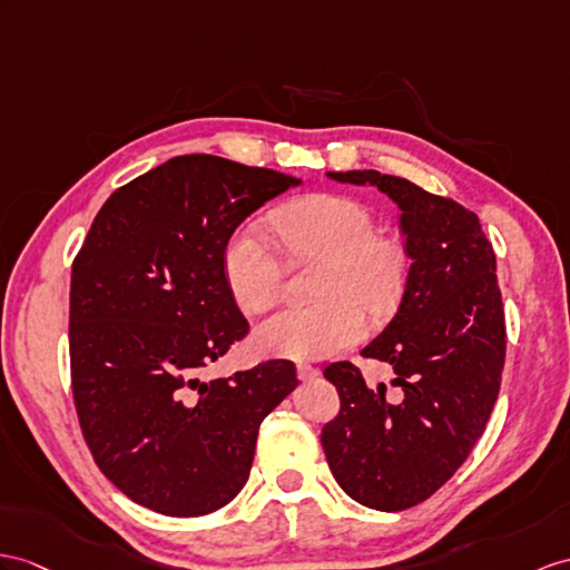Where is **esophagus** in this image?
Wrapping results in <instances>:
<instances>
[{"label":"esophagus","instance_id":"esophagus-1","mask_svg":"<svg viewBox=\"0 0 570 570\" xmlns=\"http://www.w3.org/2000/svg\"><path fill=\"white\" fill-rule=\"evenodd\" d=\"M316 374H318V370H316L314 365H309V363H299V365H297V377H299L302 382L314 380Z\"/></svg>","mask_w":570,"mask_h":570}]
</instances>
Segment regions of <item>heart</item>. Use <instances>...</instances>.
<instances>
[{
    "label": "heart",
    "instance_id": "obj_1",
    "mask_svg": "<svg viewBox=\"0 0 570 570\" xmlns=\"http://www.w3.org/2000/svg\"><path fill=\"white\" fill-rule=\"evenodd\" d=\"M273 227L289 252L324 254L318 302H287L254 328L263 355L318 360L348 348L365 333V312H384L404 283V254L377 237L367 207L348 196L314 193L273 213ZM222 275L232 299L246 314L266 309L283 287V261L268 234L244 225L222 252Z\"/></svg>",
    "mask_w": 570,
    "mask_h": 570
}]
</instances>
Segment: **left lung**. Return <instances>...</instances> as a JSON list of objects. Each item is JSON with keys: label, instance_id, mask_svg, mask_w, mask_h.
Returning <instances> with one entry per match:
<instances>
[{"label": "left lung", "instance_id": "1", "mask_svg": "<svg viewBox=\"0 0 570 570\" xmlns=\"http://www.w3.org/2000/svg\"><path fill=\"white\" fill-rule=\"evenodd\" d=\"M331 180L374 186L401 210L411 258L390 324L363 348L390 363L399 404L370 390L353 363H333L341 411L324 425L328 469L353 501L406 510L433 495L481 438L501 390L505 318L495 254L481 222L460 203L380 171H326Z\"/></svg>", "mask_w": 570, "mask_h": 570}]
</instances>
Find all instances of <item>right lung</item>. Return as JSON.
Wrapping results in <instances>:
<instances>
[{
  "label": "right lung",
  "instance_id": "right-lung-1",
  "mask_svg": "<svg viewBox=\"0 0 570 570\" xmlns=\"http://www.w3.org/2000/svg\"><path fill=\"white\" fill-rule=\"evenodd\" d=\"M302 178L184 155L118 188L72 263L69 365L81 433L106 479L149 510L198 518L252 471L261 421L295 390L289 360L205 382L246 336L222 252Z\"/></svg>",
  "mask_w": 570,
  "mask_h": 570
}]
</instances>
